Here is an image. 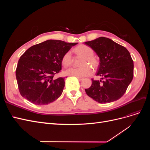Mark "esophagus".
<instances>
[{"label": "esophagus", "mask_w": 150, "mask_h": 150, "mask_svg": "<svg viewBox=\"0 0 150 150\" xmlns=\"http://www.w3.org/2000/svg\"><path fill=\"white\" fill-rule=\"evenodd\" d=\"M76 78H78L79 80H80V81H81V80H83V79H84L83 78H82V77H76Z\"/></svg>", "instance_id": "34e87169"}]
</instances>
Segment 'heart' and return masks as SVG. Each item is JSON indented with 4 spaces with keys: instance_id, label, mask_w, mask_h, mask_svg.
Listing matches in <instances>:
<instances>
[{
    "instance_id": "1",
    "label": "heart",
    "mask_w": 150,
    "mask_h": 150,
    "mask_svg": "<svg viewBox=\"0 0 150 150\" xmlns=\"http://www.w3.org/2000/svg\"><path fill=\"white\" fill-rule=\"evenodd\" d=\"M74 52L76 56L83 57L79 63V65L81 66L79 67L69 68L65 71V74L76 77H84L91 74L93 69L90 66H92L94 69H96L99 65L98 59L94 56V52L93 49L86 45H79V46L74 48ZM72 62L73 58L71 52L68 51L66 52L62 57V65L65 67H67L72 64Z\"/></svg>"
}]
</instances>
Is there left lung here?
I'll use <instances>...</instances> for the list:
<instances>
[{
	"label": "left lung",
	"mask_w": 150,
	"mask_h": 150,
	"mask_svg": "<svg viewBox=\"0 0 150 150\" xmlns=\"http://www.w3.org/2000/svg\"><path fill=\"white\" fill-rule=\"evenodd\" d=\"M99 57L96 75L101 80L92 79V84L85 91L88 96L99 103L115 101L121 98L133 78V61L125 47L111 39L100 37L84 42Z\"/></svg>",
	"instance_id": "left-lung-1"
}]
</instances>
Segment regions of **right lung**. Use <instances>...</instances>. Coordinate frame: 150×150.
Instances as JSON below:
<instances>
[{"mask_svg":"<svg viewBox=\"0 0 150 150\" xmlns=\"http://www.w3.org/2000/svg\"><path fill=\"white\" fill-rule=\"evenodd\" d=\"M77 42L47 40L29 47L18 61L16 76L21 96L36 105H46L61 96L64 78L54 79L62 69V57Z\"/></svg>","mask_w":150,"mask_h":150,"instance_id":"add662e5","label":"right lung"}]
</instances>
